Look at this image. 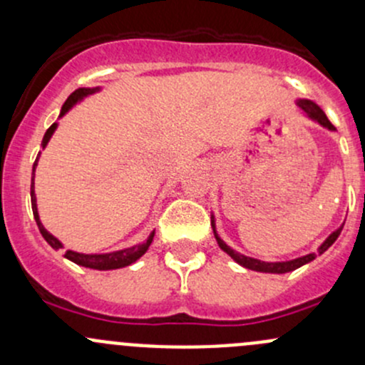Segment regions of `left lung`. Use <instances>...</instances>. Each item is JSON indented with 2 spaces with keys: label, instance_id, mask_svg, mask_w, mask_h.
Instances as JSON below:
<instances>
[{
  "label": "left lung",
  "instance_id": "8db88e82",
  "mask_svg": "<svg viewBox=\"0 0 365 365\" xmlns=\"http://www.w3.org/2000/svg\"><path fill=\"white\" fill-rule=\"evenodd\" d=\"M297 104H298V108L302 109V111H304L309 118H311V120L318 121L319 125H323V127L329 128V130H336V127H334V125L330 123V120H329V118H327V114L323 113V109L319 108V106H316L314 102L305 101V98H300V101H297ZM212 227H213V235H215V240H217V244H219V247L222 249V251L226 252V254H230V256L233 257V259L237 261L238 264H242V267L249 268V270L264 272V274H286V272L297 270V268H300L302 264L309 263V261H312L316 257V252H311V254H307V256L297 257V259H292V261H275V263H268V261L254 259V257L244 256V254L233 251V249H231L230 245H226L222 240H220L219 235H217V231H215V220H213V215H212ZM341 231H342V226L337 227V230L334 231V233L330 235V237L327 238V240L323 242L322 245H319L318 254L325 252L327 249H329L330 245H332L334 242L337 240V237H339V235H341Z\"/></svg>",
  "mask_w": 365,
  "mask_h": 365
}]
</instances>
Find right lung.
Masks as SVG:
<instances>
[{
  "label": "right lung",
  "instance_id": "obj_1",
  "mask_svg": "<svg viewBox=\"0 0 365 365\" xmlns=\"http://www.w3.org/2000/svg\"><path fill=\"white\" fill-rule=\"evenodd\" d=\"M97 90H98V88H79V90L73 91V93L67 98V102L63 104V108H61L60 116H63V114L67 113L68 109L72 108V106L76 104L77 101H81L83 97H88V95L95 93ZM56 125L58 123H53L49 128H47L46 135H43V139H42V148H46V145L49 143L51 135H53V132L56 130ZM38 157H40V153H38ZM38 157H36L35 165H36V162H38ZM35 165H33V176H31L33 217H35L36 226H38L40 233H42V237L46 238L47 244H49L53 249H61V247H63V244H61V242L58 240L56 237H53V235H51L49 231H47L46 227L42 226V222H40L38 210H36L35 185H33V178H35ZM153 235H155V231H152V233H150L148 240H146V242H143V244H139V245H134V247L123 249V251H116V252H109V254H81V252L67 251V252H65V257H67V259H70V261H73L76 264H81V267H86V268H93V270H116V268L128 267V264H132L134 261H138L139 257L143 256V254L148 251L150 244H152V240H153Z\"/></svg>",
  "mask_w": 365,
  "mask_h": 365
}]
</instances>
